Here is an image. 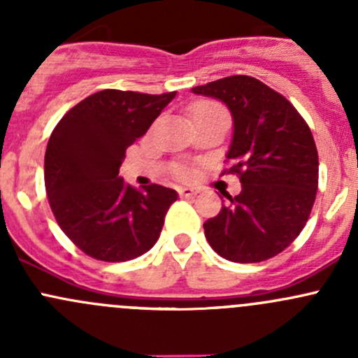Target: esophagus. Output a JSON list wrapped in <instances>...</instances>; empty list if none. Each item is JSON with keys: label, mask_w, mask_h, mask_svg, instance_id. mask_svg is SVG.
<instances>
[{"label": "esophagus", "mask_w": 358, "mask_h": 358, "mask_svg": "<svg viewBox=\"0 0 358 358\" xmlns=\"http://www.w3.org/2000/svg\"><path fill=\"white\" fill-rule=\"evenodd\" d=\"M178 194L182 197H192L199 194V189H196V187H178Z\"/></svg>", "instance_id": "esophagus-1"}]
</instances>
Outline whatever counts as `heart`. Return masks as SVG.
<instances>
[{
  "label": "heart",
  "mask_w": 358,
  "mask_h": 358,
  "mask_svg": "<svg viewBox=\"0 0 358 358\" xmlns=\"http://www.w3.org/2000/svg\"><path fill=\"white\" fill-rule=\"evenodd\" d=\"M199 110H213V112H223V109L220 106H216V103H213V102H201V103H197L196 106V109H194V112H199ZM223 114H225V112H223ZM187 175V171L183 168H180L178 169V176H185Z\"/></svg>",
  "instance_id": "heart-1"
}]
</instances>
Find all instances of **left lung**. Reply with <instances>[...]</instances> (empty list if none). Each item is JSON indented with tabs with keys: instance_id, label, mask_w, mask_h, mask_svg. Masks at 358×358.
Segmentation results:
<instances>
[{
	"instance_id": "8db88e82",
	"label": "left lung",
	"mask_w": 358,
	"mask_h": 358,
	"mask_svg": "<svg viewBox=\"0 0 358 358\" xmlns=\"http://www.w3.org/2000/svg\"><path fill=\"white\" fill-rule=\"evenodd\" d=\"M218 99L234 119L227 159L243 183L204 223L209 246L236 263H258L282 252L308 222L319 185L312 131L294 106L251 76H229L192 88Z\"/></svg>"
}]
</instances>
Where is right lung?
<instances>
[{
  "mask_svg": "<svg viewBox=\"0 0 358 358\" xmlns=\"http://www.w3.org/2000/svg\"><path fill=\"white\" fill-rule=\"evenodd\" d=\"M175 95L102 90L53 129L45 154L50 208L62 232L92 258L128 262L157 243L178 194L156 183L135 189L119 176V166Z\"/></svg>",
  "mask_w": 358,
  "mask_h": 358,
  "instance_id": "add662e5",
  "label": "right lung"
}]
</instances>
